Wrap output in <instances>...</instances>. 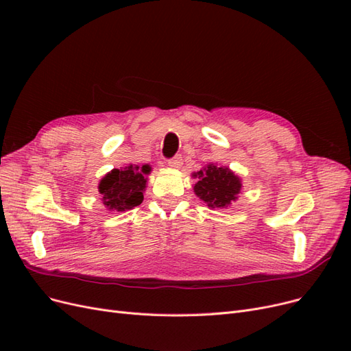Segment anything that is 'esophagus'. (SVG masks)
<instances>
[{"label": "esophagus", "mask_w": 351, "mask_h": 351, "mask_svg": "<svg viewBox=\"0 0 351 351\" xmlns=\"http://www.w3.org/2000/svg\"><path fill=\"white\" fill-rule=\"evenodd\" d=\"M183 164V159L182 155H176L171 159H168V165L173 167V168H180V165Z\"/></svg>", "instance_id": "34e87169"}]
</instances>
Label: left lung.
<instances>
[{
	"label": "left lung",
	"instance_id": "left-lung-1",
	"mask_svg": "<svg viewBox=\"0 0 351 351\" xmlns=\"http://www.w3.org/2000/svg\"><path fill=\"white\" fill-rule=\"evenodd\" d=\"M196 176L199 177V182L195 184V193L208 204L209 208H227L240 193V178L227 167L210 164Z\"/></svg>",
	"mask_w": 351,
	"mask_h": 351
}]
</instances>
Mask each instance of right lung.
Masks as SVG:
<instances>
[{
    "mask_svg": "<svg viewBox=\"0 0 351 351\" xmlns=\"http://www.w3.org/2000/svg\"><path fill=\"white\" fill-rule=\"evenodd\" d=\"M151 167L129 165L123 169H112L99 183V193L104 205L114 210H125L139 206L143 202L146 187L145 176L149 174Z\"/></svg>",
    "mask_w": 351,
    "mask_h": 351,
    "instance_id": "obj_1",
    "label": "right lung"
}]
</instances>
